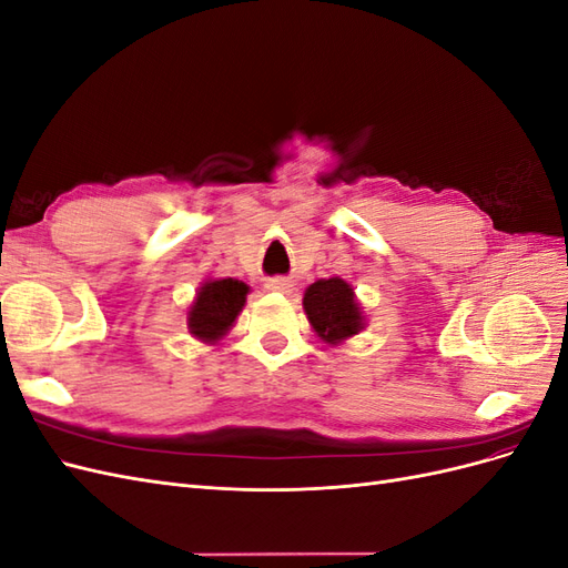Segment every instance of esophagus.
<instances>
[{
  "label": "esophagus",
  "instance_id": "34e87169",
  "mask_svg": "<svg viewBox=\"0 0 568 568\" xmlns=\"http://www.w3.org/2000/svg\"><path fill=\"white\" fill-rule=\"evenodd\" d=\"M265 288L277 291V294H291V291H294V284H291V280L286 277H272L265 282Z\"/></svg>",
  "mask_w": 568,
  "mask_h": 568
}]
</instances>
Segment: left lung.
<instances>
[{
	"label": "left lung",
	"mask_w": 568,
	"mask_h": 568,
	"mask_svg": "<svg viewBox=\"0 0 568 568\" xmlns=\"http://www.w3.org/2000/svg\"><path fill=\"white\" fill-rule=\"evenodd\" d=\"M303 311L313 332L326 346H341L363 332L367 324L353 286L341 277L317 280L307 286L303 294Z\"/></svg>",
	"instance_id": "1"
}]
</instances>
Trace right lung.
<instances>
[{"instance_id":"obj_1","label":"right lung","mask_w":568,"mask_h":568,"mask_svg":"<svg viewBox=\"0 0 568 568\" xmlns=\"http://www.w3.org/2000/svg\"><path fill=\"white\" fill-rule=\"evenodd\" d=\"M251 286L242 280H205L186 311L189 334L201 343H217L227 336L242 315Z\"/></svg>"}]
</instances>
